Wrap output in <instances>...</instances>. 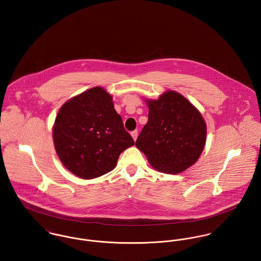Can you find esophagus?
Returning a JSON list of instances; mask_svg holds the SVG:
<instances>
[{
	"label": "esophagus",
	"mask_w": 261,
	"mask_h": 261,
	"mask_svg": "<svg viewBox=\"0 0 261 261\" xmlns=\"http://www.w3.org/2000/svg\"><path fill=\"white\" fill-rule=\"evenodd\" d=\"M131 136H132V138L134 139V141H136L137 139V137H138V132L135 130V131H132L131 132Z\"/></svg>",
	"instance_id": "esophagus-1"
}]
</instances>
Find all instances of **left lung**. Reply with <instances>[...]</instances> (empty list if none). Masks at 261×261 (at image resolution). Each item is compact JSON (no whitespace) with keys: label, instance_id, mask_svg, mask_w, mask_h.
<instances>
[{"label":"left lung","instance_id":"8db88e82","mask_svg":"<svg viewBox=\"0 0 261 261\" xmlns=\"http://www.w3.org/2000/svg\"><path fill=\"white\" fill-rule=\"evenodd\" d=\"M148 123L136 147L150 165L166 174H179L201 156L206 140V125L201 112L181 94L164 92L158 99H145Z\"/></svg>","mask_w":261,"mask_h":261}]
</instances>
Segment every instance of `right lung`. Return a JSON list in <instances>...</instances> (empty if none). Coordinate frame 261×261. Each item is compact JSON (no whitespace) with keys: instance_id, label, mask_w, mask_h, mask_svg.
<instances>
[{"instance_id":"right-lung-1","label":"right lung","mask_w":261,"mask_h":261,"mask_svg":"<svg viewBox=\"0 0 261 261\" xmlns=\"http://www.w3.org/2000/svg\"><path fill=\"white\" fill-rule=\"evenodd\" d=\"M53 138L62 165L85 180L112 171L121 153L134 145L114 109L112 95L100 86L82 92L60 107Z\"/></svg>"}]
</instances>
